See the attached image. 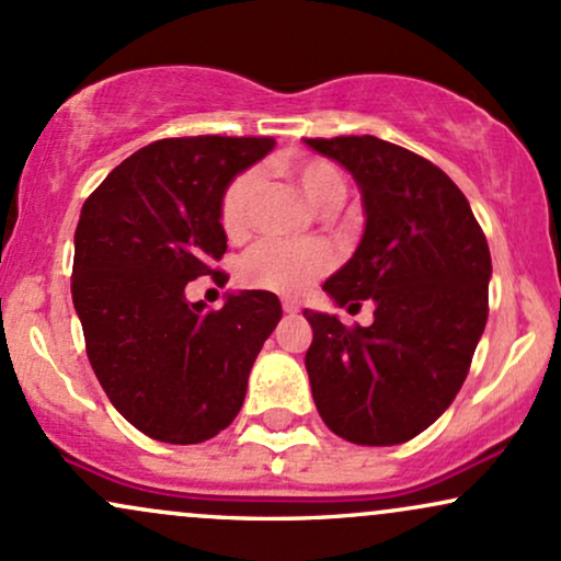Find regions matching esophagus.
<instances>
[{"instance_id":"esophagus-1","label":"esophagus","mask_w":561,"mask_h":561,"mask_svg":"<svg viewBox=\"0 0 561 561\" xmlns=\"http://www.w3.org/2000/svg\"><path fill=\"white\" fill-rule=\"evenodd\" d=\"M282 308H285V313H289V317H293V313H298V311H300L298 300H293V298H285V300H282Z\"/></svg>"}]
</instances>
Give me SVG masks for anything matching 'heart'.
<instances>
[{
  "mask_svg": "<svg viewBox=\"0 0 561 561\" xmlns=\"http://www.w3.org/2000/svg\"><path fill=\"white\" fill-rule=\"evenodd\" d=\"M282 171L300 186V192L313 208L332 210L345 199V176L330 160H282ZM255 192H259V171H242L224 192L221 227L229 237H242L248 231L250 218H253ZM332 250L324 242L263 240L242 259L240 279L255 289L295 295L313 276L324 274L332 266Z\"/></svg>",
  "mask_w": 561,
  "mask_h": 561,
  "instance_id": "1",
  "label": "heart"
}]
</instances>
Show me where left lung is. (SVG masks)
Segmentation results:
<instances>
[{"instance_id": "obj_1", "label": "left lung", "mask_w": 561, "mask_h": 561, "mask_svg": "<svg viewBox=\"0 0 561 561\" xmlns=\"http://www.w3.org/2000/svg\"><path fill=\"white\" fill-rule=\"evenodd\" d=\"M306 145L351 173L366 218L356 253L321 289L334 306L375 302V321L356 330L302 311L313 403L334 435L396 446L465 385L488 321L491 250L467 197L430 160L369 134Z\"/></svg>"}]
</instances>
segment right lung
<instances>
[{
    "instance_id": "obj_1",
    "label": "right lung",
    "mask_w": 561,
    "mask_h": 561,
    "mask_svg": "<svg viewBox=\"0 0 561 561\" xmlns=\"http://www.w3.org/2000/svg\"><path fill=\"white\" fill-rule=\"evenodd\" d=\"M274 145L272 137L152 141L83 203L70 293L89 364L121 416L152 440L190 446L227 430L279 324L282 302L266 289L227 293L218 311L184 295L227 253L224 192Z\"/></svg>"
}]
</instances>
